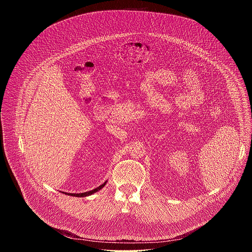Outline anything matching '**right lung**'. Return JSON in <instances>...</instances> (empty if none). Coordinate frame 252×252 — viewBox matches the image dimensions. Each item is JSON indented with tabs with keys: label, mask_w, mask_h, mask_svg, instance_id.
Listing matches in <instances>:
<instances>
[{
	"label": "right lung",
	"mask_w": 252,
	"mask_h": 252,
	"mask_svg": "<svg viewBox=\"0 0 252 252\" xmlns=\"http://www.w3.org/2000/svg\"><path fill=\"white\" fill-rule=\"evenodd\" d=\"M105 184H106V182L105 183H103L101 186H99L98 188H96V189H93V190H90V191H87V192H83V193H66V194H68V195H71V196H77V197H85V196H89V195H91V194H93V193H94V192H96V191H98V190H100L104 186H105Z\"/></svg>",
	"instance_id": "right-lung-1"
}]
</instances>
